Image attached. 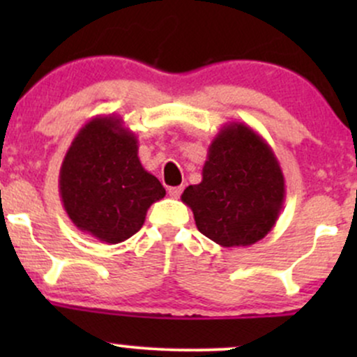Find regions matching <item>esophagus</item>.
Here are the masks:
<instances>
[{
    "label": "esophagus",
    "mask_w": 357,
    "mask_h": 357,
    "mask_svg": "<svg viewBox=\"0 0 357 357\" xmlns=\"http://www.w3.org/2000/svg\"><path fill=\"white\" fill-rule=\"evenodd\" d=\"M167 192H169L171 198H179V195L183 192V188L181 186H171L169 190H167Z\"/></svg>",
    "instance_id": "esophagus-1"
}]
</instances>
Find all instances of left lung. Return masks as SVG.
Instances as JSON below:
<instances>
[{
    "mask_svg": "<svg viewBox=\"0 0 357 357\" xmlns=\"http://www.w3.org/2000/svg\"><path fill=\"white\" fill-rule=\"evenodd\" d=\"M203 179L181 202L196 228L225 248L250 247L275 227L285 202V179L275 153L243 122H228L208 147Z\"/></svg>",
    "mask_w": 357,
    "mask_h": 357,
    "instance_id": "left-lung-1",
    "label": "left lung"
}]
</instances>
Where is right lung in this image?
I'll list each match as a JSON object with an SVG mask.
<instances>
[{"label":"right lung","mask_w":357,"mask_h":357,"mask_svg":"<svg viewBox=\"0 0 357 357\" xmlns=\"http://www.w3.org/2000/svg\"><path fill=\"white\" fill-rule=\"evenodd\" d=\"M116 116H97L73 137L60 167L65 211L80 231L116 245L137 233L151 204L165 198L142 167L137 137Z\"/></svg>","instance_id":"obj_1"}]
</instances>
